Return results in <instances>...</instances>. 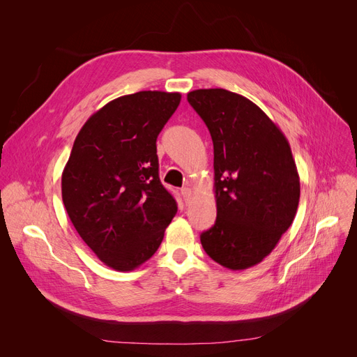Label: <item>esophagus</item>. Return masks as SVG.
<instances>
[{"label": "esophagus", "mask_w": 357, "mask_h": 357, "mask_svg": "<svg viewBox=\"0 0 357 357\" xmlns=\"http://www.w3.org/2000/svg\"><path fill=\"white\" fill-rule=\"evenodd\" d=\"M181 194H182V198H183V201L188 204L190 202V199H191V197H192V191H191V188H182L181 190Z\"/></svg>", "instance_id": "obj_1"}]
</instances>
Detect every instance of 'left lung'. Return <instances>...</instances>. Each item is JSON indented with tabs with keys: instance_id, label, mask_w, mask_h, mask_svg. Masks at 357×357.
Masks as SVG:
<instances>
[{
	"instance_id": "obj_1",
	"label": "left lung",
	"mask_w": 357,
	"mask_h": 357,
	"mask_svg": "<svg viewBox=\"0 0 357 357\" xmlns=\"http://www.w3.org/2000/svg\"><path fill=\"white\" fill-rule=\"evenodd\" d=\"M188 102L214 144L217 218L201 234L213 260L231 271L260 264L292 224L299 176L280 128L255 102L222 89H195Z\"/></svg>"
}]
</instances>
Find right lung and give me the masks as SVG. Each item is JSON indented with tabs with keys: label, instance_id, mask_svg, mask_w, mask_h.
<instances>
[{
	"label": "right lung",
	"instance_id": "1",
	"mask_svg": "<svg viewBox=\"0 0 357 357\" xmlns=\"http://www.w3.org/2000/svg\"><path fill=\"white\" fill-rule=\"evenodd\" d=\"M179 92L140 91L86 120L62 174L66 213L104 264L130 272L159 249L178 207L159 179L156 139Z\"/></svg>",
	"mask_w": 357,
	"mask_h": 357
}]
</instances>
